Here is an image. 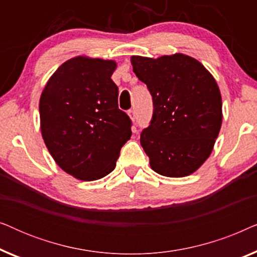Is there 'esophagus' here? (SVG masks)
<instances>
[{"instance_id":"obj_1","label":"esophagus","mask_w":257,"mask_h":257,"mask_svg":"<svg viewBox=\"0 0 257 257\" xmlns=\"http://www.w3.org/2000/svg\"><path fill=\"white\" fill-rule=\"evenodd\" d=\"M128 115L132 119V121L136 120V111L135 110H128Z\"/></svg>"}]
</instances>
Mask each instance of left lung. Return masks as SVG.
Returning <instances> with one entry per match:
<instances>
[{
  "mask_svg": "<svg viewBox=\"0 0 257 257\" xmlns=\"http://www.w3.org/2000/svg\"><path fill=\"white\" fill-rule=\"evenodd\" d=\"M133 72L153 99V115L140 144L158 174L194 173L212 153L222 124V99L210 72L184 54L154 59L132 56Z\"/></svg>",
  "mask_w": 257,
  "mask_h": 257,
  "instance_id": "left-lung-1",
  "label": "left lung"
}]
</instances>
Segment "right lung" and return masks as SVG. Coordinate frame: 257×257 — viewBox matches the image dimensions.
Masks as SVG:
<instances>
[{
	"mask_svg": "<svg viewBox=\"0 0 257 257\" xmlns=\"http://www.w3.org/2000/svg\"><path fill=\"white\" fill-rule=\"evenodd\" d=\"M114 61L78 56L49 78L40 99L41 132L51 157L83 181L104 178L131 138V119L118 108Z\"/></svg>",
	"mask_w": 257,
	"mask_h": 257,
	"instance_id": "add662e5",
	"label": "right lung"
}]
</instances>
